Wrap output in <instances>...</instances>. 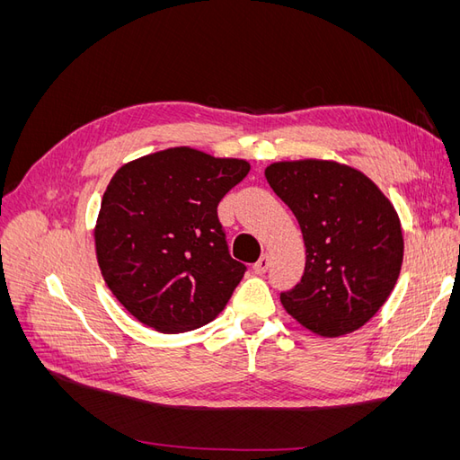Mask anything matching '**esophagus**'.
Returning a JSON list of instances; mask_svg holds the SVG:
<instances>
[{
  "label": "esophagus",
  "mask_w": 460,
  "mask_h": 460,
  "mask_svg": "<svg viewBox=\"0 0 460 460\" xmlns=\"http://www.w3.org/2000/svg\"><path fill=\"white\" fill-rule=\"evenodd\" d=\"M269 269H270V255L264 253V255H261V259L253 264V270H255L257 274H264Z\"/></svg>",
  "instance_id": "esophagus-1"
}]
</instances>
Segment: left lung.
Segmentation results:
<instances>
[{"instance_id":"left-lung-1","label":"left lung","mask_w":460,"mask_h":460,"mask_svg":"<svg viewBox=\"0 0 460 460\" xmlns=\"http://www.w3.org/2000/svg\"><path fill=\"white\" fill-rule=\"evenodd\" d=\"M264 176L294 211L307 247L301 282L280 294L284 309L324 338L365 326L394 291L402 264L392 201L367 174L336 161H280Z\"/></svg>"}]
</instances>
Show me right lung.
Returning a JSON list of instances; mask_svg holds the SVG:
<instances>
[{"instance_id":"obj_1","label":"right lung","mask_w":460,"mask_h":460,"mask_svg":"<svg viewBox=\"0 0 460 460\" xmlns=\"http://www.w3.org/2000/svg\"><path fill=\"white\" fill-rule=\"evenodd\" d=\"M243 159L171 147L122 164L103 193L95 255L132 316L163 333L196 330L226 307L245 264L230 257L217 207Z\"/></svg>"}]
</instances>
